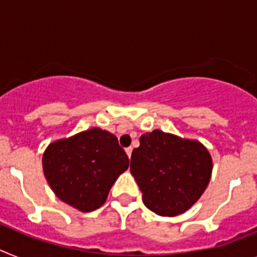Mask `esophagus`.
<instances>
[{
    "label": "esophagus",
    "instance_id": "34e87169",
    "mask_svg": "<svg viewBox=\"0 0 257 257\" xmlns=\"http://www.w3.org/2000/svg\"><path fill=\"white\" fill-rule=\"evenodd\" d=\"M132 152H133L132 148H126V149H125V153H126V155H128L129 158L132 157Z\"/></svg>",
    "mask_w": 257,
    "mask_h": 257
}]
</instances>
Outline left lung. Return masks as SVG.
<instances>
[{
    "label": "left lung",
    "instance_id": "left-lung-1",
    "mask_svg": "<svg viewBox=\"0 0 257 257\" xmlns=\"http://www.w3.org/2000/svg\"><path fill=\"white\" fill-rule=\"evenodd\" d=\"M213 161L197 140L155 129L140 137L131 158V172L148 209L162 217L185 213L205 192Z\"/></svg>",
    "mask_w": 257,
    "mask_h": 257
}]
</instances>
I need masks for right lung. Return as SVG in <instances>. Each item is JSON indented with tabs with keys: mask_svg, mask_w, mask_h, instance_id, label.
<instances>
[{
	"mask_svg": "<svg viewBox=\"0 0 257 257\" xmlns=\"http://www.w3.org/2000/svg\"><path fill=\"white\" fill-rule=\"evenodd\" d=\"M128 167V155L117 137L100 128L56 140L43 154V171L52 191L83 213L104 204L116 179Z\"/></svg>",
	"mask_w": 257,
	"mask_h": 257,
	"instance_id": "obj_1",
	"label": "right lung"
}]
</instances>
